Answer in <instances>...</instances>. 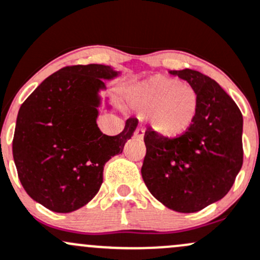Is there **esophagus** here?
Masks as SVG:
<instances>
[{"label": "esophagus", "instance_id": "34e87169", "mask_svg": "<svg viewBox=\"0 0 260 260\" xmlns=\"http://www.w3.org/2000/svg\"><path fill=\"white\" fill-rule=\"evenodd\" d=\"M143 136H144V128L141 125V127H138L137 129L135 131V138L142 139L143 138Z\"/></svg>", "mask_w": 260, "mask_h": 260}]
</instances>
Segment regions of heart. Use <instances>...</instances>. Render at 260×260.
Wrapping results in <instances>:
<instances>
[{"instance_id": "obj_1", "label": "heart", "mask_w": 260, "mask_h": 260, "mask_svg": "<svg viewBox=\"0 0 260 260\" xmlns=\"http://www.w3.org/2000/svg\"><path fill=\"white\" fill-rule=\"evenodd\" d=\"M131 103L141 114H151L153 129L168 138L184 135L194 123L199 108L194 87L163 76L138 84L131 94Z\"/></svg>"}]
</instances>
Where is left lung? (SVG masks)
Segmentation results:
<instances>
[{
	"mask_svg": "<svg viewBox=\"0 0 260 260\" xmlns=\"http://www.w3.org/2000/svg\"><path fill=\"white\" fill-rule=\"evenodd\" d=\"M198 93L192 127L176 138L152 128L144 133L146 157L142 177L155 199L180 213H194L231 190L243 165V116L214 80L185 68L169 71Z\"/></svg>",
	"mask_w": 260,
	"mask_h": 260,
	"instance_id": "8db88e82",
	"label": "left lung"
}]
</instances>
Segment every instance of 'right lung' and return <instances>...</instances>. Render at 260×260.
Returning a JSON list of instances; mask_svg holds the SVG:
<instances>
[{
	"mask_svg": "<svg viewBox=\"0 0 260 260\" xmlns=\"http://www.w3.org/2000/svg\"><path fill=\"white\" fill-rule=\"evenodd\" d=\"M118 73L109 66H67L46 78L18 111L12 153L22 187L57 213L86 206L100 190L103 167L123 151L138 119L117 136L98 128L102 80Z\"/></svg>",
	"mask_w": 260,
	"mask_h": 260,
	"instance_id": "1",
	"label": "right lung"
}]
</instances>
